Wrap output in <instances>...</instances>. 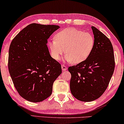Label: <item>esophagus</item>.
<instances>
[{"label": "esophagus", "instance_id": "34e87169", "mask_svg": "<svg viewBox=\"0 0 124 124\" xmlns=\"http://www.w3.org/2000/svg\"><path fill=\"white\" fill-rule=\"evenodd\" d=\"M62 70H63V71H65V70L67 69V67H66V66L64 65H62Z\"/></svg>", "mask_w": 124, "mask_h": 124}]
</instances>
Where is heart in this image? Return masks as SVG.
Instances as JSON below:
<instances>
[{"label":"heart","instance_id":"1","mask_svg":"<svg viewBox=\"0 0 124 124\" xmlns=\"http://www.w3.org/2000/svg\"><path fill=\"white\" fill-rule=\"evenodd\" d=\"M52 58L59 60L64 54L65 60L78 64L89 58L94 50V37L88 32L75 28H66L58 32L55 39L48 42Z\"/></svg>","mask_w":124,"mask_h":124}]
</instances>
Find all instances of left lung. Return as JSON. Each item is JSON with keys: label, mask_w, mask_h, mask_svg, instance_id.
<instances>
[{"label": "left lung", "mask_w": 124, "mask_h": 124, "mask_svg": "<svg viewBox=\"0 0 124 124\" xmlns=\"http://www.w3.org/2000/svg\"><path fill=\"white\" fill-rule=\"evenodd\" d=\"M95 46L85 62L70 66V82L72 95L78 100L88 102L103 94L109 84L115 69L113 47L109 39L94 26Z\"/></svg>", "instance_id": "8db88e82"}]
</instances>
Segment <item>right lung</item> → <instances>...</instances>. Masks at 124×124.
<instances>
[{"mask_svg":"<svg viewBox=\"0 0 124 124\" xmlns=\"http://www.w3.org/2000/svg\"><path fill=\"white\" fill-rule=\"evenodd\" d=\"M59 28L29 24L11 41L9 71L19 94L26 100L38 102L50 96L53 83L62 73L60 64L51 58L46 45L48 38Z\"/></svg>","mask_w":124,"mask_h":124,"instance_id":"right-lung-1","label":"right lung"}]
</instances>
